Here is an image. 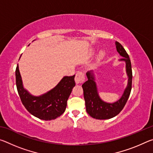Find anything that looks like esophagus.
I'll use <instances>...</instances> for the list:
<instances>
[{
  "instance_id": "obj_1",
  "label": "esophagus",
  "mask_w": 153,
  "mask_h": 153,
  "mask_svg": "<svg viewBox=\"0 0 153 153\" xmlns=\"http://www.w3.org/2000/svg\"><path fill=\"white\" fill-rule=\"evenodd\" d=\"M84 80H85L84 74L83 73L82 71L77 72L76 77H75V82H76V84H82V83L84 82Z\"/></svg>"
}]
</instances>
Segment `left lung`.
I'll list each match as a JSON object with an SVG mask.
<instances>
[{
  "instance_id": "1",
  "label": "left lung",
  "mask_w": 153,
  "mask_h": 153,
  "mask_svg": "<svg viewBox=\"0 0 153 153\" xmlns=\"http://www.w3.org/2000/svg\"><path fill=\"white\" fill-rule=\"evenodd\" d=\"M116 48L120 55L124 57L121 60L126 61V71L129 77L128 86L120 99L112 104L103 102L98 97L97 86L92 71L87 72L88 80L82 85L87 113L92 117L97 120H107L117 115L125 107L131 92L132 70L130 59L128 54L120 42H116Z\"/></svg>"
}]
</instances>
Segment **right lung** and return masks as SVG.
Segmentation results:
<instances>
[{
    "label": "right lung",
    "instance_id": "add662e5",
    "mask_svg": "<svg viewBox=\"0 0 153 153\" xmlns=\"http://www.w3.org/2000/svg\"><path fill=\"white\" fill-rule=\"evenodd\" d=\"M15 77L18 94L25 108L33 116L46 121L55 120L65 112L67 100L76 85L75 75L65 76L53 90L36 97L30 94L23 87L18 64Z\"/></svg>",
    "mask_w": 153,
    "mask_h": 153
}]
</instances>
